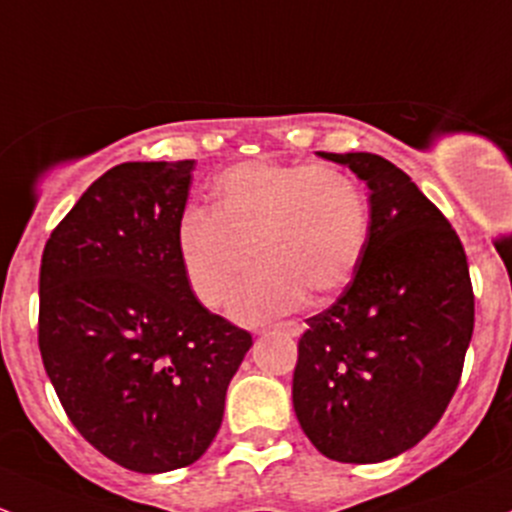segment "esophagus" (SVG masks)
I'll use <instances>...</instances> for the list:
<instances>
[{
  "instance_id": "obj_1",
  "label": "esophagus",
  "mask_w": 512,
  "mask_h": 512,
  "mask_svg": "<svg viewBox=\"0 0 512 512\" xmlns=\"http://www.w3.org/2000/svg\"><path fill=\"white\" fill-rule=\"evenodd\" d=\"M267 331H287L289 336H299L301 324H299V321H282V324H274L270 328H262L260 333H267Z\"/></svg>"
}]
</instances>
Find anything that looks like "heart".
<instances>
[{"label":"heart","instance_id":"obj_1","mask_svg":"<svg viewBox=\"0 0 512 512\" xmlns=\"http://www.w3.org/2000/svg\"><path fill=\"white\" fill-rule=\"evenodd\" d=\"M370 211L363 186L331 164L242 161L215 179L211 208H186L176 223V255L188 289L218 309L230 301L240 321H260L326 299L353 279L365 255Z\"/></svg>","mask_w":512,"mask_h":512}]
</instances>
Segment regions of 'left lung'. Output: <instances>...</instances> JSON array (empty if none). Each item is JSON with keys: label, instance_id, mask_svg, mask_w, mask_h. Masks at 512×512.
Instances as JSON below:
<instances>
[{"label": "left lung", "instance_id": "left-lung-1", "mask_svg": "<svg viewBox=\"0 0 512 512\" xmlns=\"http://www.w3.org/2000/svg\"><path fill=\"white\" fill-rule=\"evenodd\" d=\"M321 157L370 188L365 255L343 294L306 319L294 412L341 464H378L437 427L459 387L473 333L464 245L417 184L378 154Z\"/></svg>", "mask_w": 512, "mask_h": 512}]
</instances>
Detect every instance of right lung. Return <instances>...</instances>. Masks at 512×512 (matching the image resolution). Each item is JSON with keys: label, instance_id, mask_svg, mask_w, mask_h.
<instances>
[{"label": "right lung", "instance_id": "right-lung-1", "mask_svg": "<svg viewBox=\"0 0 512 512\" xmlns=\"http://www.w3.org/2000/svg\"><path fill=\"white\" fill-rule=\"evenodd\" d=\"M196 161L100 176L43 247L39 348L73 427L137 473L184 469L218 434L252 336L211 314L176 255Z\"/></svg>", "mask_w": 512, "mask_h": 512}]
</instances>
